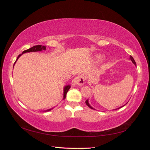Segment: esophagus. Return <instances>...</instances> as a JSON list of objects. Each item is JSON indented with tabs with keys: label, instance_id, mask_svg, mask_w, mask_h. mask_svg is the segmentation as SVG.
<instances>
[{
	"label": "esophagus",
	"instance_id": "34e87169",
	"mask_svg": "<svg viewBox=\"0 0 150 150\" xmlns=\"http://www.w3.org/2000/svg\"><path fill=\"white\" fill-rule=\"evenodd\" d=\"M85 83V79L83 75H79L78 76L75 77L72 81V84L73 86H82Z\"/></svg>",
	"mask_w": 150,
	"mask_h": 150
}]
</instances>
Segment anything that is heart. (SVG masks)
<instances>
[{"instance_id": "obj_1", "label": "heart", "mask_w": 150, "mask_h": 150, "mask_svg": "<svg viewBox=\"0 0 150 150\" xmlns=\"http://www.w3.org/2000/svg\"><path fill=\"white\" fill-rule=\"evenodd\" d=\"M97 59H98V60H102L103 57H102V56H98L97 57Z\"/></svg>"}]
</instances>
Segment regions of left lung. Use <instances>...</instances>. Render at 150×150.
<instances>
[{"label": "left lung", "mask_w": 150, "mask_h": 150, "mask_svg": "<svg viewBox=\"0 0 150 150\" xmlns=\"http://www.w3.org/2000/svg\"><path fill=\"white\" fill-rule=\"evenodd\" d=\"M129 59L131 61H132L133 62V64L135 65V66H137V64H136V62H135V61H134V59H133V57H132V56H130V57H129ZM86 104H87V106H89L90 108H91V109H93V110H94V109L92 107V106H90V104H89V102H88V99H87V100H86ZM125 106V105H124ZM122 106H121V107H122ZM121 107H120V108H119L118 109H120V108H121Z\"/></svg>", "instance_id": "1"}]
</instances>
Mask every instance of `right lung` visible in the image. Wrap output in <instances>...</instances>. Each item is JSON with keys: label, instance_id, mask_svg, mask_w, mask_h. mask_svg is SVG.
I'll list each match as a JSON object with an SVG mask.
<instances>
[{"label": "right lung", "instance_id": "obj_1", "mask_svg": "<svg viewBox=\"0 0 150 150\" xmlns=\"http://www.w3.org/2000/svg\"><path fill=\"white\" fill-rule=\"evenodd\" d=\"M46 46H41V45H38V46H33V47H30V49H27V50H25V51H23V52H22V53L21 54H19V55L18 56L17 59H16V62L17 61L18 59L19 58V57L22 55V54L26 53V52H38V51H41L42 50H46ZM16 62H15V63H16ZM15 63H14V64H13V66H14ZM70 88H71V86H70V85H67V86H66L64 88V94H63V99H64L66 98L67 93L68 91H69V89H70ZM52 108H51V109H49V110H46V111H51V110H52Z\"/></svg>", "mask_w": 150, "mask_h": 150}]
</instances>
